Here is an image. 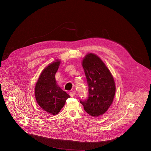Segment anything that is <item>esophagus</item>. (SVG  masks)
Segmentation results:
<instances>
[{"label":"esophagus","mask_w":151,"mask_h":151,"mask_svg":"<svg viewBox=\"0 0 151 151\" xmlns=\"http://www.w3.org/2000/svg\"><path fill=\"white\" fill-rule=\"evenodd\" d=\"M75 94H76V92H75V91H72V92H70V93H69V94H70V96L71 97H74V96H75Z\"/></svg>","instance_id":"esophagus-1"}]
</instances>
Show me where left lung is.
Wrapping results in <instances>:
<instances>
[{
	"label": "left lung",
	"mask_w": 151,
	"mask_h": 151,
	"mask_svg": "<svg viewBox=\"0 0 151 151\" xmlns=\"http://www.w3.org/2000/svg\"><path fill=\"white\" fill-rule=\"evenodd\" d=\"M88 86V97L80 100L85 111L93 116L104 114L113 102L115 94L114 78L102 60L94 54H88L82 61Z\"/></svg>",
	"instance_id": "obj_1"
}]
</instances>
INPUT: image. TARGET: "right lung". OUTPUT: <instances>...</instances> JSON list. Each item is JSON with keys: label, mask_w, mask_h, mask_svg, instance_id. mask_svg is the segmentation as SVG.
<instances>
[{"label": "right lung", "mask_w": 151, "mask_h": 151, "mask_svg": "<svg viewBox=\"0 0 151 151\" xmlns=\"http://www.w3.org/2000/svg\"><path fill=\"white\" fill-rule=\"evenodd\" d=\"M60 61L57 60L42 72L35 86V95L39 106L45 111L57 115L70 96L56 83L55 75Z\"/></svg>", "instance_id": "obj_1"}]
</instances>
